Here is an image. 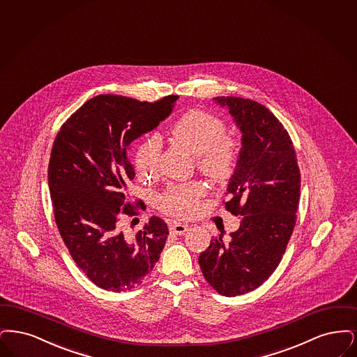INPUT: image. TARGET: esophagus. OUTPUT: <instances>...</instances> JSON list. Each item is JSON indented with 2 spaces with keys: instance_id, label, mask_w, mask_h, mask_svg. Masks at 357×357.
I'll return each mask as SVG.
<instances>
[{
  "instance_id": "esophagus-1",
  "label": "esophagus",
  "mask_w": 357,
  "mask_h": 357,
  "mask_svg": "<svg viewBox=\"0 0 357 357\" xmlns=\"http://www.w3.org/2000/svg\"><path fill=\"white\" fill-rule=\"evenodd\" d=\"M172 233H176V234H183L189 229V225L183 224V222H177V221H173L169 227Z\"/></svg>"
}]
</instances>
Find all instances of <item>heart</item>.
<instances>
[{"instance_id": "obj_1", "label": "heart", "mask_w": 357, "mask_h": 357, "mask_svg": "<svg viewBox=\"0 0 357 357\" xmlns=\"http://www.w3.org/2000/svg\"><path fill=\"white\" fill-rule=\"evenodd\" d=\"M172 137L196 155L199 169L215 181H225L232 176L237 164L238 148L234 139L225 136V124L215 114L193 109L184 113L172 125ZM160 153V142L146 139L136 153V165L141 174L155 171ZM205 195V186L200 183L173 186L161 199V209L178 216H192L197 212L200 199Z\"/></svg>"}]
</instances>
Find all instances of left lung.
Returning a JSON list of instances; mask_svg holds the SVG:
<instances>
[{"mask_svg": "<svg viewBox=\"0 0 357 357\" xmlns=\"http://www.w3.org/2000/svg\"><path fill=\"white\" fill-rule=\"evenodd\" d=\"M229 109L241 132V149L228 184L227 211L240 228L211 241L199 257L205 280L220 295H244L275 272L296 224L300 169L285 128L261 104L240 97H215Z\"/></svg>", "mask_w": 357, "mask_h": 357, "instance_id": "8db88e82", "label": "left lung"}]
</instances>
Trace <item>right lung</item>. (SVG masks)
Segmentation results:
<instances>
[{
  "mask_svg": "<svg viewBox=\"0 0 357 357\" xmlns=\"http://www.w3.org/2000/svg\"><path fill=\"white\" fill-rule=\"evenodd\" d=\"M177 98L141 102L117 94L96 96L66 120L54 139L47 183L56 224L75 263L102 289L123 292L141 284L168 238V225L160 218H149L135 236L123 232L121 218L139 213L126 193L135 178L130 144L165 120ZM137 205L145 208L144 202Z\"/></svg>",
  "mask_w": 357,
  "mask_h": 357,
  "instance_id": "1",
  "label": "right lung"
}]
</instances>
